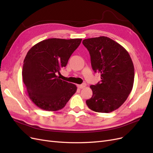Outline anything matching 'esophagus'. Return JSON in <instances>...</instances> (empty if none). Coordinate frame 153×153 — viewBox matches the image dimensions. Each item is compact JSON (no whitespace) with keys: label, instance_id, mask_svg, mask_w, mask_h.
<instances>
[{"label":"esophagus","instance_id":"obj_1","mask_svg":"<svg viewBox=\"0 0 153 153\" xmlns=\"http://www.w3.org/2000/svg\"><path fill=\"white\" fill-rule=\"evenodd\" d=\"M77 87H78V88H79V89H84V87H86V84H81V85H77Z\"/></svg>","mask_w":153,"mask_h":153}]
</instances>
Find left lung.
<instances>
[{
  "label": "left lung",
  "instance_id": "1",
  "mask_svg": "<svg viewBox=\"0 0 153 153\" xmlns=\"http://www.w3.org/2000/svg\"><path fill=\"white\" fill-rule=\"evenodd\" d=\"M89 52L92 69L101 73V82L91 85L92 96L86 101L91 110L109 113L119 108L133 89L135 70L130 55L108 37L84 39Z\"/></svg>",
  "mask_w": 153,
  "mask_h": 153
}]
</instances>
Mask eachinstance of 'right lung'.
Instances as JSON below:
<instances>
[{"label": "right lung", "instance_id": "1", "mask_svg": "<svg viewBox=\"0 0 153 153\" xmlns=\"http://www.w3.org/2000/svg\"><path fill=\"white\" fill-rule=\"evenodd\" d=\"M82 39L50 38L34 45L27 52L22 69L23 82L29 98L47 111H57L65 106L75 93L76 86L60 79L61 68Z\"/></svg>", "mask_w": 153, "mask_h": 153}]
</instances>
